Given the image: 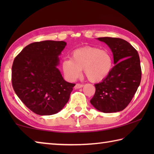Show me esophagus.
Listing matches in <instances>:
<instances>
[{
    "label": "esophagus",
    "instance_id": "34e87169",
    "mask_svg": "<svg viewBox=\"0 0 154 154\" xmlns=\"http://www.w3.org/2000/svg\"><path fill=\"white\" fill-rule=\"evenodd\" d=\"M83 86V84H81V83H77V84L75 85V88H77V89H79V88H82Z\"/></svg>",
    "mask_w": 154,
    "mask_h": 154
}]
</instances>
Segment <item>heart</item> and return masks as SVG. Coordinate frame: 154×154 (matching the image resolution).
I'll return each instance as SVG.
<instances>
[{
	"mask_svg": "<svg viewBox=\"0 0 154 154\" xmlns=\"http://www.w3.org/2000/svg\"><path fill=\"white\" fill-rule=\"evenodd\" d=\"M113 64L111 52L106 49L87 46L72 51L71 58L64 60L62 70L70 79H75L83 70L87 79L99 82L108 76Z\"/></svg>",
	"mask_w": 154,
	"mask_h": 154,
	"instance_id": "heart-1",
	"label": "heart"
}]
</instances>
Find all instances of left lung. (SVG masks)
Wrapping results in <instances>:
<instances>
[{"mask_svg":"<svg viewBox=\"0 0 154 154\" xmlns=\"http://www.w3.org/2000/svg\"><path fill=\"white\" fill-rule=\"evenodd\" d=\"M113 55L115 66L105 79L95 84L96 92L90 103L103 113L124 110L129 105L141 80V67L137 51L119 38L100 37Z\"/></svg>","mask_w":154,"mask_h":154,"instance_id":"8db88e82","label":"left lung"}]
</instances>
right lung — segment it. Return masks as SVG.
Segmentation results:
<instances>
[{
	"mask_svg": "<svg viewBox=\"0 0 154 154\" xmlns=\"http://www.w3.org/2000/svg\"><path fill=\"white\" fill-rule=\"evenodd\" d=\"M66 43L43 41L28 45L15 57L11 82L15 94L34 113H58L69 100L75 83L66 82L57 69Z\"/></svg>",
	"mask_w": 154,
	"mask_h": 154,
	"instance_id": "right-lung-1",
	"label": "right lung"
}]
</instances>
